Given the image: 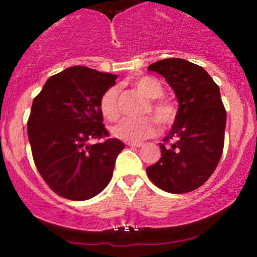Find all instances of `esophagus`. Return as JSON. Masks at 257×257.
<instances>
[{"mask_svg": "<svg viewBox=\"0 0 257 257\" xmlns=\"http://www.w3.org/2000/svg\"><path fill=\"white\" fill-rule=\"evenodd\" d=\"M126 145L132 146V147H141L144 145V144L143 143H134V141H129V143H126Z\"/></svg>", "mask_w": 257, "mask_h": 257, "instance_id": "34e87169", "label": "esophagus"}]
</instances>
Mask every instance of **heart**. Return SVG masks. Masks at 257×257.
<instances>
[{"label": "heart", "instance_id": "heart-1", "mask_svg": "<svg viewBox=\"0 0 257 257\" xmlns=\"http://www.w3.org/2000/svg\"><path fill=\"white\" fill-rule=\"evenodd\" d=\"M132 84L140 90L146 98L152 99L150 101L147 111L153 114L159 122L163 124H169L174 119V107L172 104L163 99H158L163 95V87L156 78L150 76H141L132 79ZM118 89L112 87L104 93L100 99V110L102 116L110 122H114L119 118V107H118ZM157 131V124L152 117H141V118L132 119L125 118L118 124L112 128V134L116 138L122 139L125 141H140L144 139L152 137Z\"/></svg>", "mask_w": 257, "mask_h": 257}]
</instances>
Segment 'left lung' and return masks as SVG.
<instances>
[{"label":"left lung","instance_id":"1","mask_svg":"<svg viewBox=\"0 0 257 257\" xmlns=\"http://www.w3.org/2000/svg\"><path fill=\"white\" fill-rule=\"evenodd\" d=\"M166 78L179 102L169 134L161 145V158L146 173L157 187L169 193L196 190L219 164L225 141L226 110L219 85L199 65L169 58L149 66Z\"/></svg>","mask_w":257,"mask_h":257}]
</instances>
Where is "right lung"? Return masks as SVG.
<instances>
[{
	"label": "right lung",
	"instance_id": "1",
	"mask_svg": "<svg viewBox=\"0 0 257 257\" xmlns=\"http://www.w3.org/2000/svg\"><path fill=\"white\" fill-rule=\"evenodd\" d=\"M117 75L85 66L65 69L47 79L34 99L28 122L32 157L47 185L71 200L90 199L107 186L124 149L107 137L100 99Z\"/></svg>",
	"mask_w": 257,
	"mask_h": 257
}]
</instances>
